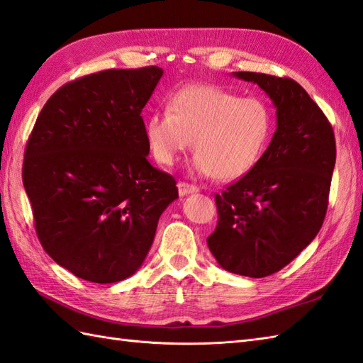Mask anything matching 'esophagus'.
I'll return each mask as SVG.
<instances>
[{
	"label": "esophagus",
	"mask_w": 363,
	"mask_h": 363,
	"mask_svg": "<svg viewBox=\"0 0 363 363\" xmlns=\"http://www.w3.org/2000/svg\"><path fill=\"white\" fill-rule=\"evenodd\" d=\"M177 190H179V195L181 196H186L190 194H195L199 189L194 184H189V182H177Z\"/></svg>",
	"instance_id": "esophagus-1"
}]
</instances>
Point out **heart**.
I'll use <instances>...</instances> for the list:
<instances>
[{"instance_id":"heart-1","label":"heart","mask_w":363,"mask_h":363,"mask_svg":"<svg viewBox=\"0 0 363 363\" xmlns=\"http://www.w3.org/2000/svg\"><path fill=\"white\" fill-rule=\"evenodd\" d=\"M272 130L273 113L264 99L209 84L177 90L168 111L152 112L145 126L159 164L173 165L194 143V172L220 181L248 174L264 156Z\"/></svg>"}]
</instances>
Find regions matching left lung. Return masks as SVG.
<instances>
[{"label":"left lung","instance_id":"1","mask_svg":"<svg viewBox=\"0 0 363 363\" xmlns=\"http://www.w3.org/2000/svg\"><path fill=\"white\" fill-rule=\"evenodd\" d=\"M272 98L277 128L259 164L215 195L218 223L207 237L230 273L265 277L309 245L326 217L335 165L333 126L296 81L237 72Z\"/></svg>","mask_w":363,"mask_h":363}]
</instances>
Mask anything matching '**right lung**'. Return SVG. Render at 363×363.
Here are the masks:
<instances>
[{"instance_id":"right-lung-1","label":"right lung","mask_w":363,"mask_h":363,"mask_svg":"<svg viewBox=\"0 0 363 363\" xmlns=\"http://www.w3.org/2000/svg\"><path fill=\"white\" fill-rule=\"evenodd\" d=\"M164 70L112 68L54 91L23 160L38 240L74 276L112 284L134 274L162 212L177 198L172 174L146 156L142 109Z\"/></svg>"}]
</instances>
